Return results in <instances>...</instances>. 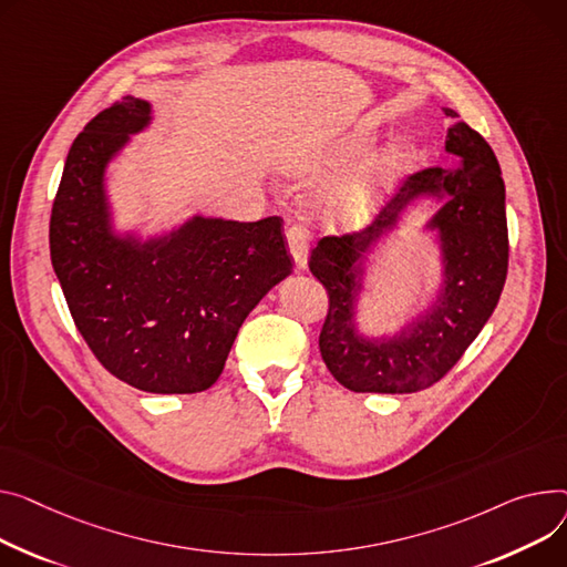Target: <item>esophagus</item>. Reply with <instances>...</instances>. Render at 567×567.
<instances>
[{"mask_svg": "<svg viewBox=\"0 0 567 567\" xmlns=\"http://www.w3.org/2000/svg\"><path fill=\"white\" fill-rule=\"evenodd\" d=\"M285 235H287V244L296 267L306 269L308 267V230L300 223H287Z\"/></svg>", "mask_w": 567, "mask_h": 567, "instance_id": "obj_1", "label": "esophagus"}]
</instances>
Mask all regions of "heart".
Instances as JSON below:
<instances>
[{"instance_id": "b5f03b06", "label": "heart", "mask_w": 567, "mask_h": 567, "mask_svg": "<svg viewBox=\"0 0 567 567\" xmlns=\"http://www.w3.org/2000/svg\"><path fill=\"white\" fill-rule=\"evenodd\" d=\"M369 145V136H358L349 145V155H360ZM410 150L405 145H390L375 157L367 168L337 179L323 194L321 209L330 225L337 228H358L383 200L388 188L399 182V177L410 166ZM323 166L321 159H308L298 164L300 171H315Z\"/></svg>"}]
</instances>
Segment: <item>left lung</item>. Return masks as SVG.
<instances>
[{
    "label": "left lung",
    "instance_id": "8db88e82",
    "mask_svg": "<svg viewBox=\"0 0 567 567\" xmlns=\"http://www.w3.org/2000/svg\"><path fill=\"white\" fill-rule=\"evenodd\" d=\"M456 125L446 153L458 159L410 173L364 228L328 235L310 250V271L328 291L319 351L328 371L353 392L405 394L431 388L451 371L495 312L508 274L506 188L487 141L444 109ZM444 190L450 200L434 219L441 228L445 285L422 321L385 343H364L354 332L352 308L361 288L363 250L422 193Z\"/></svg>",
    "mask_w": 567,
    "mask_h": 567
}]
</instances>
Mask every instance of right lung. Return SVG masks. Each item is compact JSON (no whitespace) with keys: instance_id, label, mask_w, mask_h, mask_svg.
<instances>
[{"instance_id":"right-lung-1","label":"right lung","mask_w":567,"mask_h":567,"mask_svg":"<svg viewBox=\"0 0 567 567\" xmlns=\"http://www.w3.org/2000/svg\"><path fill=\"white\" fill-rule=\"evenodd\" d=\"M150 104L125 95L72 141L52 205L50 255L100 364L155 394L212 388L261 296L291 271L282 218H194L168 241L113 239L102 175Z\"/></svg>"}]
</instances>
